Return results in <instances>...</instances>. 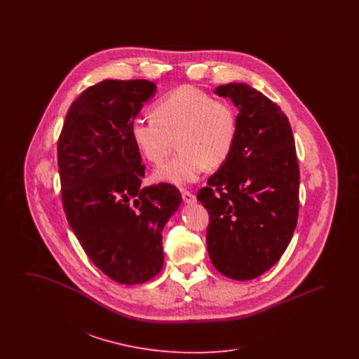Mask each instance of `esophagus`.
Wrapping results in <instances>:
<instances>
[{"instance_id":"esophagus-1","label":"esophagus","mask_w":359,"mask_h":359,"mask_svg":"<svg viewBox=\"0 0 359 359\" xmlns=\"http://www.w3.org/2000/svg\"><path fill=\"white\" fill-rule=\"evenodd\" d=\"M182 196H183L184 203H187V205H194V203L196 202V196H195L192 192L182 191Z\"/></svg>"}]
</instances>
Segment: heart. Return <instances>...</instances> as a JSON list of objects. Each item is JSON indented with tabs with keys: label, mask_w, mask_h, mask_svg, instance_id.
<instances>
[{
	"label": "heart",
	"mask_w": 359,
	"mask_h": 359,
	"mask_svg": "<svg viewBox=\"0 0 359 359\" xmlns=\"http://www.w3.org/2000/svg\"><path fill=\"white\" fill-rule=\"evenodd\" d=\"M130 136L142 157L161 164L177 142L179 154L154 173L156 182L184 187L205 168H218L233 152L237 116L226 101L214 100L192 86H182L154 106V117L130 123Z\"/></svg>",
	"instance_id": "1"
}]
</instances>
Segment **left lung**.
Listing matches in <instances>:
<instances>
[{
	"label": "left lung",
	"instance_id": "left-lung-1",
	"mask_svg": "<svg viewBox=\"0 0 359 359\" xmlns=\"http://www.w3.org/2000/svg\"><path fill=\"white\" fill-rule=\"evenodd\" d=\"M238 109L230 157L198 192L210 223L208 256L223 276L246 281L269 271L290 245L299 214L300 173L290 121L246 83L219 86Z\"/></svg>",
	"mask_w": 359,
	"mask_h": 359
}]
</instances>
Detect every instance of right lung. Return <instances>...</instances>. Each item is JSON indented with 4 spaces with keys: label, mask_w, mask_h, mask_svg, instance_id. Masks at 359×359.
Segmentation results:
<instances>
[{
    "label": "right lung",
    "mask_w": 359,
    "mask_h": 359,
    "mask_svg": "<svg viewBox=\"0 0 359 359\" xmlns=\"http://www.w3.org/2000/svg\"><path fill=\"white\" fill-rule=\"evenodd\" d=\"M156 91L142 79H104L88 87L71 104L57 141L69 226L95 266L126 285L161 271V233L182 205L175 186H141L145 165L130 123Z\"/></svg>",
    "instance_id": "right-lung-1"
}]
</instances>
